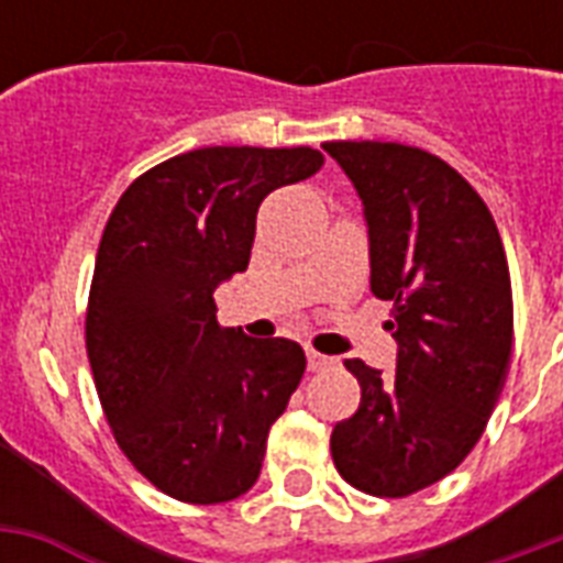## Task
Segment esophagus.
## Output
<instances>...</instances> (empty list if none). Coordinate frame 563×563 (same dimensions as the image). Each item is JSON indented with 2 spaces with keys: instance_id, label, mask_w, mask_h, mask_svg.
Returning <instances> with one entry per match:
<instances>
[{
  "instance_id": "1",
  "label": "esophagus",
  "mask_w": 563,
  "mask_h": 563,
  "mask_svg": "<svg viewBox=\"0 0 563 563\" xmlns=\"http://www.w3.org/2000/svg\"><path fill=\"white\" fill-rule=\"evenodd\" d=\"M330 362H333V360H327L324 353L307 351V365H309V371H321V368H327V365H330Z\"/></svg>"
}]
</instances>
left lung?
Returning a JSON list of instances; mask_svg holds the SVG:
<instances>
[{
  "instance_id": "obj_1",
  "label": "left lung",
  "mask_w": 563,
  "mask_h": 563,
  "mask_svg": "<svg viewBox=\"0 0 563 563\" xmlns=\"http://www.w3.org/2000/svg\"><path fill=\"white\" fill-rule=\"evenodd\" d=\"M365 207L371 291L394 300L397 371L362 360L356 415L330 435L335 471L371 497H409L453 473L506 385L515 307L508 260L479 192L435 154L400 143H324Z\"/></svg>"
}]
</instances>
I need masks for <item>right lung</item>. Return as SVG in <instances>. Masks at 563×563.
<instances>
[{
  "instance_id": "right-lung-1",
  "label": "right lung",
  "mask_w": 563,
  "mask_h": 563,
  "mask_svg": "<svg viewBox=\"0 0 563 563\" xmlns=\"http://www.w3.org/2000/svg\"><path fill=\"white\" fill-rule=\"evenodd\" d=\"M321 166L309 145L195 148L140 175L104 224L87 303L92 379L119 450L180 503L254 488L307 371L298 342L219 327L212 291L247 268L265 195Z\"/></svg>"
}]
</instances>
